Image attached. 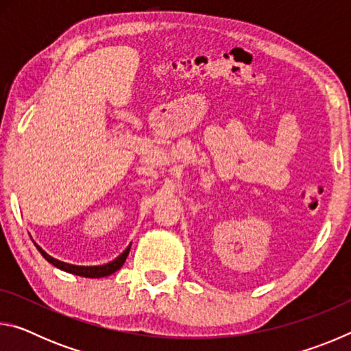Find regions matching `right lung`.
Wrapping results in <instances>:
<instances>
[{
	"label": "right lung",
	"mask_w": 351,
	"mask_h": 351,
	"mask_svg": "<svg viewBox=\"0 0 351 351\" xmlns=\"http://www.w3.org/2000/svg\"><path fill=\"white\" fill-rule=\"evenodd\" d=\"M130 247H132V245H130L125 249V251H123L121 255H119L117 258H114V260L110 261V263H106V265H100V266H77V265L64 263V261H60V260H57L54 257H51L49 254H46L43 249H41L40 246H37V249L40 251V254L43 255L45 260H47V261H49V263L54 265L56 268L62 269V271H66V272H69V274H75V276H82V277H88V278L106 277V276L112 274V272H116L117 269H121L122 265L125 263V260L128 257Z\"/></svg>",
	"instance_id": "add662e5"
}]
</instances>
